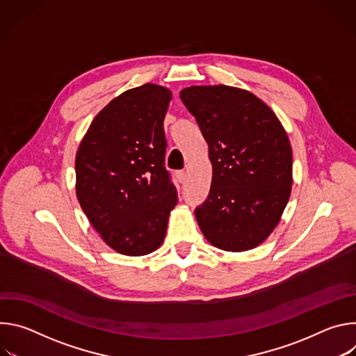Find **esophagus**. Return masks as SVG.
Masks as SVG:
<instances>
[{"mask_svg":"<svg viewBox=\"0 0 356 356\" xmlns=\"http://www.w3.org/2000/svg\"><path fill=\"white\" fill-rule=\"evenodd\" d=\"M176 177L179 180V183H184L187 180V172L184 170H180V172H176Z\"/></svg>","mask_w":356,"mask_h":356,"instance_id":"obj_1","label":"esophagus"}]
</instances>
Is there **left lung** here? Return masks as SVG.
Listing matches in <instances>:
<instances>
[{
  "label": "left lung",
  "mask_w": 356,
  "mask_h": 356,
  "mask_svg": "<svg viewBox=\"0 0 356 356\" xmlns=\"http://www.w3.org/2000/svg\"><path fill=\"white\" fill-rule=\"evenodd\" d=\"M180 98L209 143L213 181L195 209L206 239L228 252L261 245L276 228L293 184L289 136L261 98L231 86H191Z\"/></svg>",
  "instance_id": "1"
}]
</instances>
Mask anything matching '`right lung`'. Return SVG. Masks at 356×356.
<instances>
[{
    "label": "right lung",
    "mask_w": 356,
    "mask_h": 356,
    "mask_svg": "<svg viewBox=\"0 0 356 356\" xmlns=\"http://www.w3.org/2000/svg\"><path fill=\"white\" fill-rule=\"evenodd\" d=\"M172 91L127 90L92 120L76 154V194L103 241L128 257L156 250L177 191L165 165L163 120Z\"/></svg>",
    "instance_id": "1"
}]
</instances>
